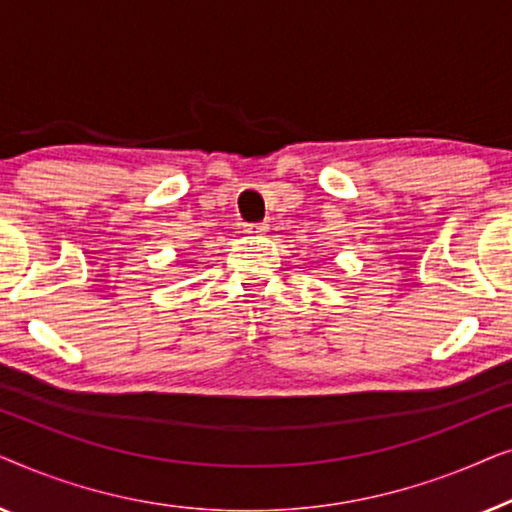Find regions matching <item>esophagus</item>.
Listing matches in <instances>:
<instances>
[{
    "instance_id": "esophagus-1",
    "label": "esophagus",
    "mask_w": 512,
    "mask_h": 512,
    "mask_svg": "<svg viewBox=\"0 0 512 512\" xmlns=\"http://www.w3.org/2000/svg\"><path fill=\"white\" fill-rule=\"evenodd\" d=\"M265 230H268V223H249V226L244 228V233H249V235H263Z\"/></svg>"
}]
</instances>
